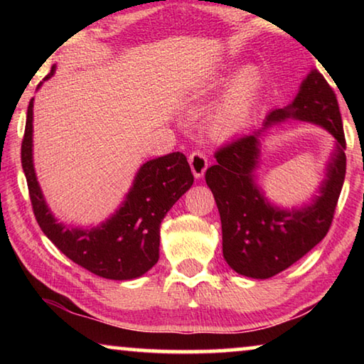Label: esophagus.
<instances>
[{"label":"esophagus","mask_w":364,"mask_h":364,"mask_svg":"<svg viewBox=\"0 0 364 364\" xmlns=\"http://www.w3.org/2000/svg\"><path fill=\"white\" fill-rule=\"evenodd\" d=\"M189 165H191V170H193V173L196 178H200L202 175L205 173V170L208 167V160L205 157L204 152L200 151H193L189 154Z\"/></svg>","instance_id":"obj_1"}]
</instances>
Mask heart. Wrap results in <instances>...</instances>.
Listing matches in <instances>:
<instances>
[{"label":"heart","mask_w":364,"mask_h":364,"mask_svg":"<svg viewBox=\"0 0 364 364\" xmlns=\"http://www.w3.org/2000/svg\"><path fill=\"white\" fill-rule=\"evenodd\" d=\"M262 91V75L257 67L245 69L234 78L223 101L210 119V132L215 136H231L244 130L254 115Z\"/></svg>","instance_id":"b5f03b06"}]
</instances>
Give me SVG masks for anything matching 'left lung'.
Here are the masks:
<instances>
[{
  "label": "left lung",
  "mask_w": 364,
  "mask_h": 364,
  "mask_svg": "<svg viewBox=\"0 0 364 364\" xmlns=\"http://www.w3.org/2000/svg\"><path fill=\"white\" fill-rule=\"evenodd\" d=\"M311 121L326 127L338 141L328 178L311 206L287 213L269 206L253 181L264 127L286 118ZM341 110L334 90L318 70H311L291 106L271 110L262 130L242 134L215 152L217 164L205 181L217 202L223 257L239 274L254 279L273 278L300 260L328 234L343 186L347 157Z\"/></svg>",
  "instance_id": "left-lung-1"
}]
</instances>
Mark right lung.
Returning a JSON list of instances; mask_svg holds the SVG:
<instances>
[{
	"label": "right lung",
	"mask_w": 364,
	"mask_h": 364,
	"mask_svg": "<svg viewBox=\"0 0 364 364\" xmlns=\"http://www.w3.org/2000/svg\"><path fill=\"white\" fill-rule=\"evenodd\" d=\"M51 67L45 80L54 75ZM40 86V85H38ZM33 100L27 109L21 160L35 218L49 241L73 263L106 279H134L159 260L160 223L175 202L193 186L186 156L171 152L146 162L134 178L123 205L106 223L91 230H70L58 223L45 202L32 160Z\"/></svg>",
	"instance_id": "add662e5"
}]
</instances>
